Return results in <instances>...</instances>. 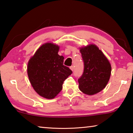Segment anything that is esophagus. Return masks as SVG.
<instances>
[{
  "mask_svg": "<svg viewBox=\"0 0 133 133\" xmlns=\"http://www.w3.org/2000/svg\"><path fill=\"white\" fill-rule=\"evenodd\" d=\"M70 69H71V70L73 71V70H74V66H70Z\"/></svg>",
  "mask_w": 133,
  "mask_h": 133,
  "instance_id": "esophagus-1",
  "label": "esophagus"
}]
</instances>
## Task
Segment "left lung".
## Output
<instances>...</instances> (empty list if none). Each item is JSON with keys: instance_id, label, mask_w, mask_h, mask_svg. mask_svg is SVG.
<instances>
[{"instance_id": "obj_1", "label": "left lung", "mask_w": 133, "mask_h": 133, "mask_svg": "<svg viewBox=\"0 0 133 133\" xmlns=\"http://www.w3.org/2000/svg\"><path fill=\"white\" fill-rule=\"evenodd\" d=\"M84 70L78 79L79 89L92 95L101 92L107 86L111 72L110 63L104 53L94 44L81 48Z\"/></svg>"}]
</instances>
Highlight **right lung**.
Segmentation results:
<instances>
[{"instance_id": "1", "label": "right lung", "mask_w": 133, "mask_h": 133, "mask_svg": "<svg viewBox=\"0 0 133 133\" xmlns=\"http://www.w3.org/2000/svg\"><path fill=\"white\" fill-rule=\"evenodd\" d=\"M59 47L52 43L42 45L28 63L27 72L31 85L43 98H55L62 89L63 83L72 73L63 65L64 57L59 56Z\"/></svg>"}]
</instances>
